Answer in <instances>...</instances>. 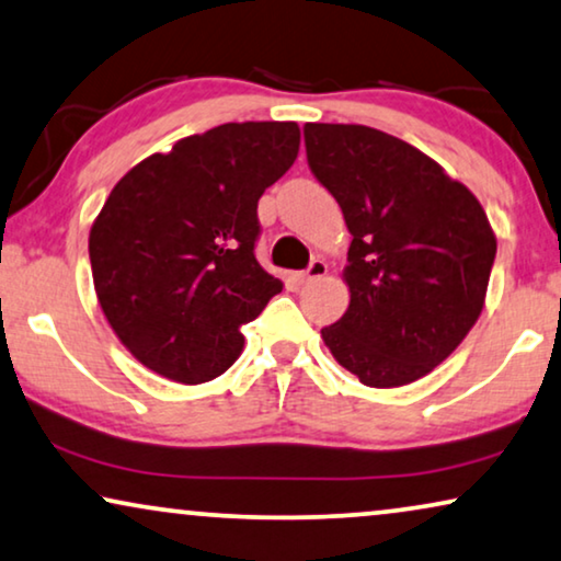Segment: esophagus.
Masks as SVG:
<instances>
[{"label": "esophagus", "mask_w": 561, "mask_h": 561, "mask_svg": "<svg viewBox=\"0 0 561 561\" xmlns=\"http://www.w3.org/2000/svg\"><path fill=\"white\" fill-rule=\"evenodd\" d=\"M325 274H328L325 261L323 259H312L310 266L305 268V272H300V282H302V285H308V282L320 279V276H325Z\"/></svg>", "instance_id": "obj_1"}]
</instances>
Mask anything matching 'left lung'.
<instances>
[{
	"label": "left lung",
	"instance_id": "8db88e82",
	"mask_svg": "<svg viewBox=\"0 0 561 561\" xmlns=\"http://www.w3.org/2000/svg\"><path fill=\"white\" fill-rule=\"evenodd\" d=\"M308 167L351 238L348 310L323 328L335 362L367 387L428 375L480 318L497 241L465 184L367 125H305Z\"/></svg>",
	"mask_w": 561,
	"mask_h": 561
}]
</instances>
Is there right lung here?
<instances>
[{"mask_svg":"<svg viewBox=\"0 0 561 561\" xmlns=\"http://www.w3.org/2000/svg\"><path fill=\"white\" fill-rule=\"evenodd\" d=\"M300 151L297 123H226L153 153L115 184L89 233L112 331L156 375L199 385L243 348L282 282L256 261L259 197Z\"/></svg>","mask_w":561,"mask_h":561,"instance_id":"obj_1","label":"right lung"}]
</instances>
